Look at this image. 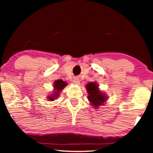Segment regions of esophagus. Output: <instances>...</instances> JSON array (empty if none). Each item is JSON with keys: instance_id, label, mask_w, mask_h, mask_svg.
I'll return each instance as SVG.
<instances>
[{"instance_id": "1", "label": "esophagus", "mask_w": 153, "mask_h": 153, "mask_svg": "<svg viewBox=\"0 0 153 153\" xmlns=\"http://www.w3.org/2000/svg\"><path fill=\"white\" fill-rule=\"evenodd\" d=\"M73 82H74L75 84H79V83H80V81H79V79L78 78H74L73 79Z\"/></svg>"}]
</instances>
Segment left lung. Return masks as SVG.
Returning <instances> with one entry per match:
<instances>
[{"instance_id": "left-lung-1", "label": "left lung", "mask_w": 153, "mask_h": 153, "mask_svg": "<svg viewBox=\"0 0 153 153\" xmlns=\"http://www.w3.org/2000/svg\"><path fill=\"white\" fill-rule=\"evenodd\" d=\"M86 90L88 93V99L91 102L92 105L97 108L100 106L104 105V102L107 100V97L104 93L99 90L98 85L95 82H91L88 83L85 85Z\"/></svg>"}]
</instances>
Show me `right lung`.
Masks as SVG:
<instances>
[{
  "instance_id": "right-lung-1",
  "label": "right lung",
  "mask_w": 153,
  "mask_h": 153,
  "mask_svg": "<svg viewBox=\"0 0 153 153\" xmlns=\"http://www.w3.org/2000/svg\"><path fill=\"white\" fill-rule=\"evenodd\" d=\"M68 85V83L65 82L64 81L61 80V79H58V80H56L54 81L53 84V88H54V93L52 94L51 95H49L48 97V99H49L50 101H53L54 99L56 97H58L59 96L60 92L62 91L65 87Z\"/></svg>"
}]
</instances>
